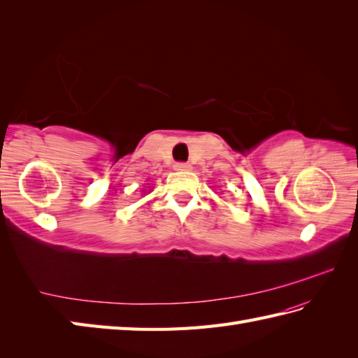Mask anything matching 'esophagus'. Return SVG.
<instances>
[{
    "label": "esophagus",
    "mask_w": 358,
    "mask_h": 358,
    "mask_svg": "<svg viewBox=\"0 0 358 358\" xmlns=\"http://www.w3.org/2000/svg\"><path fill=\"white\" fill-rule=\"evenodd\" d=\"M173 169L175 171H189V169H191V164H189V163H175Z\"/></svg>",
    "instance_id": "obj_1"
}]
</instances>
